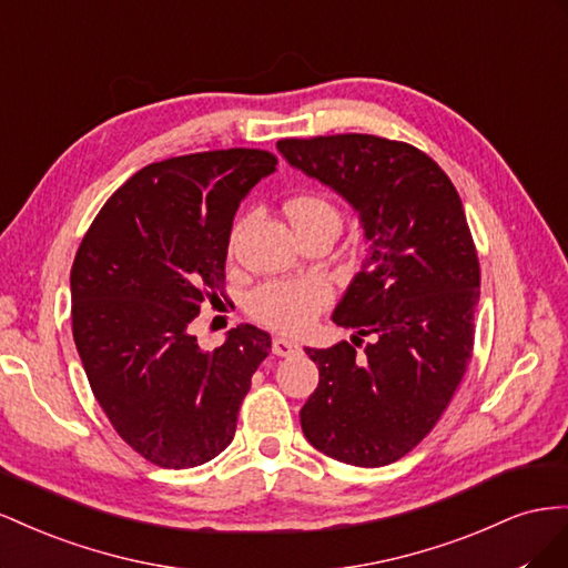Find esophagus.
Listing matches in <instances>:
<instances>
[{"label": "esophagus", "mask_w": 568, "mask_h": 568, "mask_svg": "<svg viewBox=\"0 0 568 568\" xmlns=\"http://www.w3.org/2000/svg\"><path fill=\"white\" fill-rule=\"evenodd\" d=\"M273 354H278V356H295V354H302V347H300V343H295V339L273 337Z\"/></svg>", "instance_id": "obj_1"}]
</instances>
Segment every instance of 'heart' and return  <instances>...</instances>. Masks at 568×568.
Masks as SVG:
<instances>
[{
	"mask_svg": "<svg viewBox=\"0 0 568 568\" xmlns=\"http://www.w3.org/2000/svg\"><path fill=\"white\" fill-rule=\"evenodd\" d=\"M287 216L297 231L321 221H337L335 204L321 194H300L287 202ZM333 290L323 278L304 281H271L250 295V314L271 328L300 333L310 328L316 316L331 304Z\"/></svg>",
	"mask_w": 568,
	"mask_h": 568,
	"instance_id": "heart-1",
	"label": "heart"
}]
</instances>
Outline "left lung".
<instances>
[{"label":"left lung","instance_id":"obj_1","mask_svg":"<svg viewBox=\"0 0 568 568\" xmlns=\"http://www.w3.org/2000/svg\"><path fill=\"white\" fill-rule=\"evenodd\" d=\"M275 148L354 209L366 242L333 312L354 345L304 349L318 366L304 437L343 464H393L430 433L471 362L480 268L462 200L407 142L349 133ZM362 334L372 343L359 355Z\"/></svg>","mask_w":568,"mask_h":568}]
</instances>
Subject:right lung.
I'll use <instances>...</instances> for the list:
<instances>
[{"mask_svg": "<svg viewBox=\"0 0 568 568\" xmlns=\"http://www.w3.org/2000/svg\"><path fill=\"white\" fill-rule=\"evenodd\" d=\"M264 150L159 161L125 181L71 268L73 339L100 407L123 440L164 468L206 464L231 445L240 404L271 349L237 326L212 352L190 333L223 295L240 202L275 171Z\"/></svg>", "mask_w": 568, "mask_h": 568, "instance_id": "right-lung-1", "label": "right lung"}]
</instances>
